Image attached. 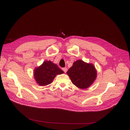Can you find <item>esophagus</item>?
<instances>
[{"label": "esophagus", "mask_w": 130, "mask_h": 130, "mask_svg": "<svg viewBox=\"0 0 130 130\" xmlns=\"http://www.w3.org/2000/svg\"><path fill=\"white\" fill-rule=\"evenodd\" d=\"M63 71L65 72V73H66L67 71V69L66 67H64V68H63Z\"/></svg>", "instance_id": "34e87169"}]
</instances>
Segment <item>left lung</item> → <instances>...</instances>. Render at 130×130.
<instances>
[{"label":"left lung","instance_id":"8db88e82","mask_svg":"<svg viewBox=\"0 0 130 130\" xmlns=\"http://www.w3.org/2000/svg\"><path fill=\"white\" fill-rule=\"evenodd\" d=\"M67 74L74 85L84 90L94 82L97 77V71L93 64L78 59L73 63Z\"/></svg>","mask_w":130,"mask_h":130}]
</instances>
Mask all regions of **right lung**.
Masks as SVG:
<instances>
[{
    "label": "right lung",
    "instance_id": "right-lung-1",
    "mask_svg": "<svg viewBox=\"0 0 130 130\" xmlns=\"http://www.w3.org/2000/svg\"><path fill=\"white\" fill-rule=\"evenodd\" d=\"M34 77L36 83L41 86L50 84L57 75L64 72L52 61L45 60L43 63L35 67L33 72Z\"/></svg>",
    "mask_w": 130,
    "mask_h": 130
}]
</instances>
